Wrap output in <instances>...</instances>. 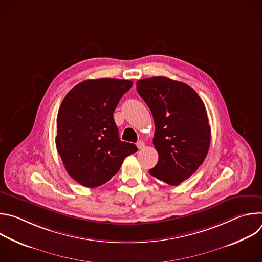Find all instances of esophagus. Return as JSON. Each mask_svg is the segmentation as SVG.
Returning a JSON list of instances; mask_svg holds the SVG:
<instances>
[{"label": "esophagus", "instance_id": "esophagus-1", "mask_svg": "<svg viewBox=\"0 0 262 262\" xmlns=\"http://www.w3.org/2000/svg\"><path fill=\"white\" fill-rule=\"evenodd\" d=\"M137 147L140 149V150H142V149L145 147V143H144L143 141H139V142L137 143Z\"/></svg>", "mask_w": 262, "mask_h": 262}]
</instances>
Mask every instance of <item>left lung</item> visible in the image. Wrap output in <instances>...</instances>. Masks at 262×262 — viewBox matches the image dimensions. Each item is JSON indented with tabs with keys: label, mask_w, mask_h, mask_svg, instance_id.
Returning a JSON list of instances; mask_svg holds the SVG:
<instances>
[{
	"label": "left lung",
	"mask_w": 262,
	"mask_h": 262,
	"mask_svg": "<svg viewBox=\"0 0 262 262\" xmlns=\"http://www.w3.org/2000/svg\"><path fill=\"white\" fill-rule=\"evenodd\" d=\"M137 91L150 108L156 125L154 145L159 162L149 173L178 185L197 171L207 156L210 125L205 105L189 85L166 77L140 80Z\"/></svg>",
	"instance_id": "left-lung-1"
}]
</instances>
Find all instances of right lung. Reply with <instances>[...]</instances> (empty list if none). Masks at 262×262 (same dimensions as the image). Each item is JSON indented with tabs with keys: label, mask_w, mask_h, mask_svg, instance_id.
<instances>
[{
	"label": "right lung",
	"mask_w": 262,
	"mask_h": 262,
	"mask_svg": "<svg viewBox=\"0 0 262 262\" xmlns=\"http://www.w3.org/2000/svg\"><path fill=\"white\" fill-rule=\"evenodd\" d=\"M133 86L118 79L87 80L64 97L57 117L56 146L67 173L87 188L107 182L135 144L119 139L113 113Z\"/></svg>",
	"instance_id": "add662e5"
}]
</instances>
